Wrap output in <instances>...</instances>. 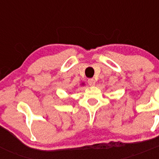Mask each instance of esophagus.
Returning <instances> with one entry per match:
<instances>
[{
  "mask_svg": "<svg viewBox=\"0 0 159 159\" xmlns=\"http://www.w3.org/2000/svg\"><path fill=\"white\" fill-rule=\"evenodd\" d=\"M88 84H89L90 86H94V85L95 84V80H94V79H89V80H88Z\"/></svg>",
  "mask_w": 159,
  "mask_h": 159,
  "instance_id": "obj_1",
  "label": "esophagus"
}]
</instances>
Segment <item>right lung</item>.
Wrapping results in <instances>:
<instances>
[{"label": "right lung", "instance_id": "1", "mask_svg": "<svg viewBox=\"0 0 159 159\" xmlns=\"http://www.w3.org/2000/svg\"><path fill=\"white\" fill-rule=\"evenodd\" d=\"M84 84H82V85H84Z\"/></svg>", "mask_w": 159, "mask_h": 159}]
</instances>
